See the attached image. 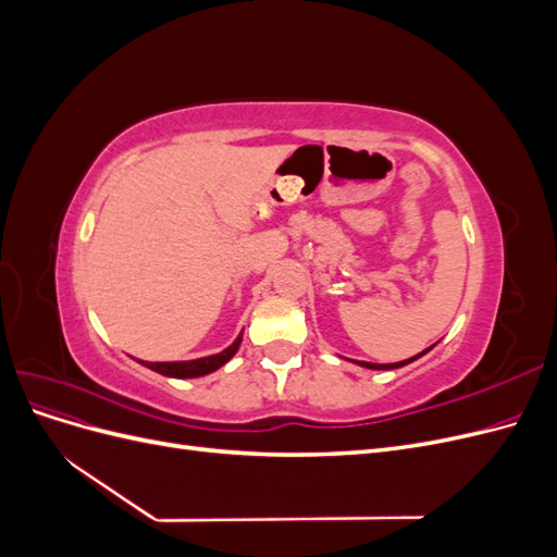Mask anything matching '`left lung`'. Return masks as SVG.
I'll return each instance as SVG.
<instances>
[{"mask_svg":"<svg viewBox=\"0 0 557 557\" xmlns=\"http://www.w3.org/2000/svg\"><path fill=\"white\" fill-rule=\"evenodd\" d=\"M432 348V346H430ZM428 348V350H430ZM428 350H423V352H418V356H413V358H409V360H401V362H393V364H374V362H356V364H360V367H367V369H397V367H404V364H409V362H413V360H418L420 356H425Z\"/></svg>","mask_w":557,"mask_h":557,"instance_id":"1","label":"left lung"}]
</instances>
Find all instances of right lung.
<instances>
[{
  "label": "right lung",
  "instance_id": "right-lung-1",
  "mask_svg": "<svg viewBox=\"0 0 557 557\" xmlns=\"http://www.w3.org/2000/svg\"><path fill=\"white\" fill-rule=\"evenodd\" d=\"M244 339V332L234 339L225 350L215 352V356H207V358H197V360H183V362H144L139 360L144 367L153 369V372L162 374V376H172V379H197V376H207L215 369H221L225 362H230L234 358V352L239 350Z\"/></svg>",
  "mask_w": 557,
  "mask_h": 557
}]
</instances>
